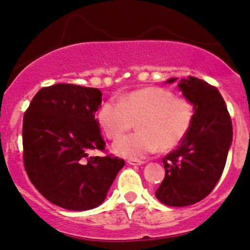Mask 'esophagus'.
I'll list each match as a JSON object with an SVG mask.
<instances>
[{
  "label": "esophagus",
  "instance_id": "1",
  "mask_svg": "<svg viewBox=\"0 0 250 250\" xmlns=\"http://www.w3.org/2000/svg\"><path fill=\"white\" fill-rule=\"evenodd\" d=\"M128 164H130V165H142V164H144V162L139 161V160L130 159V160H128Z\"/></svg>",
  "mask_w": 250,
  "mask_h": 250
}]
</instances>
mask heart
Wrapping results in <instances>:
<instances>
[{
    "mask_svg": "<svg viewBox=\"0 0 250 250\" xmlns=\"http://www.w3.org/2000/svg\"><path fill=\"white\" fill-rule=\"evenodd\" d=\"M194 105L188 98L174 96L161 87H145L110 98L98 111V122L110 139H118L137 121L138 131L114 143L113 152L126 159L139 160L157 149L177 147L190 129Z\"/></svg>",
    "mask_w": 250,
    "mask_h": 250,
    "instance_id": "1",
    "label": "heart"
}]
</instances>
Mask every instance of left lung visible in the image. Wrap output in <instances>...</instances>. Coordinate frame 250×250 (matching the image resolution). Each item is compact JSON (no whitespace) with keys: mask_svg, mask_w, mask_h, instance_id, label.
Masks as SVG:
<instances>
[{"mask_svg":"<svg viewBox=\"0 0 250 250\" xmlns=\"http://www.w3.org/2000/svg\"><path fill=\"white\" fill-rule=\"evenodd\" d=\"M178 86L194 105V120L177 149L163 159L165 177L155 191L161 203L173 207L192 205L210 194L232 143L231 118L216 87L195 77L181 79Z\"/></svg>","mask_w":250,"mask_h":250,"instance_id":"8db88e82","label":"left lung"}]
</instances>
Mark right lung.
Instances as JSON below:
<instances>
[{
    "instance_id": "add662e5",
    "label": "right lung",
    "mask_w": 250,
    "mask_h": 250,
    "mask_svg": "<svg viewBox=\"0 0 250 250\" xmlns=\"http://www.w3.org/2000/svg\"><path fill=\"white\" fill-rule=\"evenodd\" d=\"M102 103L98 88L72 83L43 87L24 112L23 165L35 188L52 204L87 210L104 202L125 161L88 156L105 150L95 112Z\"/></svg>"
}]
</instances>
